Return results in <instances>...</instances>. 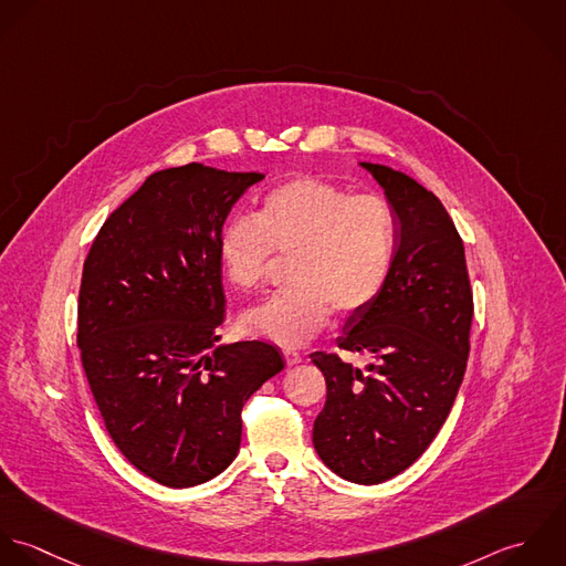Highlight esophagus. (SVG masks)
Instances as JSON below:
<instances>
[{
	"label": "esophagus",
	"mask_w": 566,
	"mask_h": 566,
	"mask_svg": "<svg viewBox=\"0 0 566 566\" xmlns=\"http://www.w3.org/2000/svg\"><path fill=\"white\" fill-rule=\"evenodd\" d=\"M282 354H284V360H286V365H289V367H293V365L302 363V354H300L297 349H293V347H284V349H282Z\"/></svg>",
	"instance_id": "1"
}]
</instances>
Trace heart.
I'll return each mask as SVG.
<instances>
[{
  "instance_id": "heart-1",
  "label": "heart",
  "mask_w": 566,
  "mask_h": 566,
  "mask_svg": "<svg viewBox=\"0 0 566 566\" xmlns=\"http://www.w3.org/2000/svg\"><path fill=\"white\" fill-rule=\"evenodd\" d=\"M396 238V214L378 195H352L319 177L273 186L255 219L235 217L219 235V264L238 291L266 282L273 253L293 255V289L247 311L242 331L302 345L331 324L335 308L340 315L363 311L387 282Z\"/></svg>"
}]
</instances>
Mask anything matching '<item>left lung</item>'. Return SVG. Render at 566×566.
I'll list each match as a JSON object with an SVG mask.
<instances>
[{"instance_id": "left-lung-1", "label": "left lung", "mask_w": 566, "mask_h": 566, "mask_svg": "<svg viewBox=\"0 0 566 566\" xmlns=\"http://www.w3.org/2000/svg\"><path fill=\"white\" fill-rule=\"evenodd\" d=\"M360 166L396 214V253L376 300L352 313L339 337L340 349L367 356V365L311 354L328 391L313 444L333 472L374 485L407 470L447 422L465 374L474 306L463 242L442 201L405 172Z\"/></svg>"}]
</instances>
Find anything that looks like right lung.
<instances>
[{"label":"right lung","mask_w":566,"mask_h":566,"mask_svg":"<svg viewBox=\"0 0 566 566\" xmlns=\"http://www.w3.org/2000/svg\"><path fill=\"white\" fill-rule=\"evenodd\" d=\"M262 177L197 161L153 172L101 227L83 266L76 340L94 400L119 452L168 488L226 470L244 402L284 369L264 340L217 345L219 235Z\"/></svg>","instance_id":"1"}]
</instances>
